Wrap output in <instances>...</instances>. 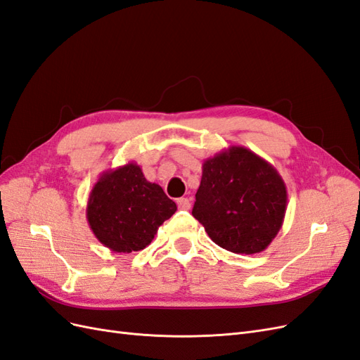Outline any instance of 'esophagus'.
<instances>
[{"label": "esophagus", "instance_id": "1", "mask_svg": "<svg viewBox=\"0 0 360 360\" xmlns=\"http://www.w3.org/2000/svg\"><path fill=\"white\" fill-rule=\"evenodd\" d=\"M176 203H178V208H179V210H184V211L190 210V207H191V202H190V199H187V198L178 199Z\"/></svg>", "mask_w": 360, "mask_h": 360}]
</instances>
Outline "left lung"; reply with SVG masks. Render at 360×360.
<instances>
[{
    "instance_id": "left-lung-1",
    "label": "left lung",
    "mask_w": 360,
    "mask_h": 360,
    "mask_svg": "<svg viewBox=\"0 0 360 360\" xmlns=\"http://www.w3.org/2000/svg\"><path fill=\"white\" fill-rule=\"evenodd\" d=\"M286 203V186L271 164L248 148L231 146L203 161L193 217L220 248L253 255L276 238Z\"/></svg>"
}]
</instances>
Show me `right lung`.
I'll use <instances>...</instances> for the list:
<instances>
[{
    "label": "right lung",
    "mask_w": 360,
    "mask_h": 360,
    "mask_svg": "<svg viewBox=\"0 0 360 360\" xmlns=\"http://www.w3.org/2000/svg\"><path fill=\"white\" fill-rule=\"evenodd\" d=\"M176 203L136 162L110 169L99 176L87 202V221L101 244L116 253L143 250Z\"/></svg>",
    "instance_id": "right-lung-1"
}]
</instances>
